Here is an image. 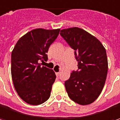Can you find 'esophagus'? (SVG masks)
<instances>
[{
    "label": "esophagus",
    "mask_w": 120,
    "mask_h": 120,
    "mask_svg": "<svg viewBox=\"0 0 120 120\" xmlns=\"http://www.w3.org/2000/svg\"><path fill=\"white\" fill-rule=\"evenodd\" d=\"M56 75L57 76H60V72H56Z\"/></svg>",
    "instance_id": "obj_1"
}]
</instances>
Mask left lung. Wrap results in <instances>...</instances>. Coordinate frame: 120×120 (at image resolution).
I'll list each match as a JSON object with an SVG mask.
<instances>
[{"mask_svg":"<svg viewBox=\"0 0 120 120\" xmlns=\"http://www.w3.org/2000/svg\"><path fill=\"white\" fill-rule=\"evenodd\" d=\"M60 35L75 50L78 70L72 71L65 81L66 92L70 99L80 105H89L101 94L107 70L106 50L93 35L79 27L60 31Z\"/></svg>","mask_w":120,"mask_h":120,"instance_id":"1","label":"left lung"}]
</instances>
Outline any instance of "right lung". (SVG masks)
I'll list each match as a JSON object with an SVG mask.
<instances>
[{
  "mask_svg": "<svg viewBox=\"0 0 120 120\" xmlns=\"http://www.w3.org/2000/svg\"><path fill=\"white\" fill-rule=\"evenodd\" d=\"M60 29L31 30L24 35L11 53V76L15 89L24 101L40 105L50 96L56 76L54 70L41 66L48 60V49Z\"/></svg>",
  "mask_w": 120,
  "mask_h": 120,
  "instance_id": "add662e5",
  "label": "right lung"
}]
</instances>
